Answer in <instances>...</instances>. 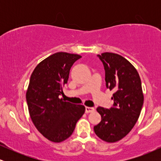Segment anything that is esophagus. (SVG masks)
Listing matches in <instances>:
<instances>
[{"instance_id": "1", "label": "esophagus", "mask_w": 161, "mask_h": 161, "mask_svg": "<svg viewBox=\"0 0 161 161\" xmlns=\"http://www.w3.org/2000/svg\"><path fill=\"white\" fill-rule=\"evenodd\" d=\"M95 111V108H90V107H86V114H89V113H92Z\"/></svg>"}]
</instances>
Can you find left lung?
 <instances>
[{
  "mask_svg": "<svg viewBox=\"0 0 161 161\" xmlns=\"http://www.w3.org/2000/svg\"><path fill=\"white\" fill-rule=\"evenodd\" d=\"M97 57L104 64L107 88L114 90V107L97 111L101 121L94 126L103 141L113 143L129 134L139 117L144 102L141 79L134 66L117 53L105 52Z\"/></svg>",
  "mask_w": 161,
  "mask_h": 161,
  "instance_id": "8db88e82",
  "label": "left lung"
}]
</instances>
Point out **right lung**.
I'll return each mask as SVG.
<instances>
[{
	"label": "right lung",
	"mask_w": 161,
	"mask_h": 161,
	"mask_svg": "<svg viewBox=\"0 0 161 161\" xmlns=\"http://www.w3.org/2000/svg\"><path fill=\"white\" fill-rule=\"evenodd\" d=\"M81 57L75 53H55L40 62L31 75L25 96L29 115L38 132L51 142L67 139L86 110L83 105L59 98L72 66Z\"/></svg>",
	"instance_id": "right-lung-1"
}]
</instances>
